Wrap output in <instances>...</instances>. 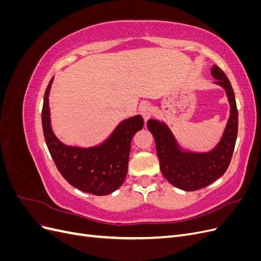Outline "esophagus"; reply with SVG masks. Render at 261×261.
I'll return each instance as SVG.
<instances>
[{
    "mask_svg": "<svg viewBox=\"0 0 261 261\" xmlns=\"http://www.w3.org/2000/svg\"><path fill=\"white\" fill-rule=\"evenodd\" d=\"M139 111H140L141 116L145 118V121L149 120V118L151 117L152 114H153V109H152L151 105H149V103L141 105L140 108H139Z\"/></svg>",
    "mask_w": 261,
    "mask_h": 261,
    "instance_id": "esophagus-1",
    "label": "esophagus"
}]
</instances>
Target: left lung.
<instances>
[{
	"label": "left lung",
	"mask_w": 261,
	"mask_h": 261,
	"mask_svg": "<svg viewBox=\"0 0 261 261\" xmlns=\"http://www.w3.org/2000/svg\"><path fill=\"white\" fill-rule=\"evenodd\" d=\"M211 74L217 80L215 83L225 89L231 107L230 118L222 139L212 151L207 153L183 152L178 149L167 125L154 120L147 122V127L154 137L163 176L173 186L186 192L206 187L224 174L230 165L238 138L239 113L231 83L218 66L211 68Z\"/></svg>",
	"instance_id": "obj_1"
}]
</instances>
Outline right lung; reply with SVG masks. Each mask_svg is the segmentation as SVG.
Wrapping results in <instances>:
<instances>
[{"mask_svg":"<svg viewBox=\"0 0 261 261\" xmlns=\"http://www.w3.org/2000/svg\"><path fill=\"white\" fill-rule=\"evenodd\" d=\"M44 92L42 128L46 146L61 175L82 192L96 196L113 193L125 180L128 170L132 138L144 127V118L136 115L123 121L103 144L88 149L68 147L54 136L50 125L49 92Z\"/></svg>","mask_w":261,"mask_h":261,"instance_id":"add662e5","label":"right lung"}]
</instances>
